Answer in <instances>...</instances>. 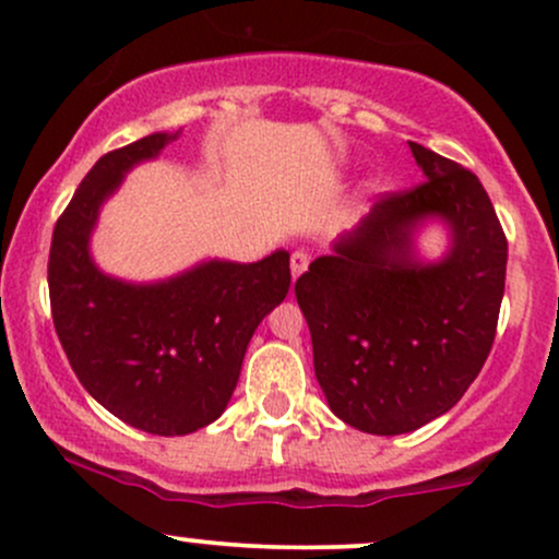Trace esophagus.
<instances>
[{
	"label": "esophagus",
	"mask_w": 559,
	"mask_h": 559,
	"mask_svg": "<svg viewBox=\"0 0 559 559\" xmlns=\"http://www.w3.org/2000/svg\"><path fill=\"white\" fill-rule=\"evenodd\" d=\"M307 265H310V254L301 252V249H299V252H294L292 254V278L297 281L299 275L307 271Z\"/></svg>",
	"instance_id": "obj_1"
}]
</instances>
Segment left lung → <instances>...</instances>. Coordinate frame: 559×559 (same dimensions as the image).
Wrapping results in <instances>:
<instances>
[{"label": "left lung", "instance_id": "left-lung-1", "mask_svg": "<svg viewBox=\"0 0 559 559\" xmlns=\"http://www.w3.org/2000/svg\"><path fill=\"white\" fill-rule=\"evenodd\" d=\"M409 150L426 181L378 199L294 286L329 407L376 436L415 431L463 400L504 294L507 239L476 173L415 141ZM426 219L450 228L436 263L414 254Z\"/></svg>", "mask_w": 559, "mask_h": 559}]
</instances>
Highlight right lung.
I'll use <instances>...</instances> for the list:
<instances>
[{
  "label": "right lung",
  "instance_id": "1",
  "mask_svg": "<svg viewBox=\"0 0 559 559\" xmlns=\"http://www.w3.org/2000/svg\"><path fill=\"white\" fill-rule=\"evenodd\" d=\"M178 133H152L96 159L49 249V301L70 368L115 418L157 436L221 418L249 338L292 286L286 249L249 265L207 260L157 284H128L94 265L88 239L105 199Z\"/></svg>",
  "mask_w": 559,
  "mask_h": 559
}]
</instances>
